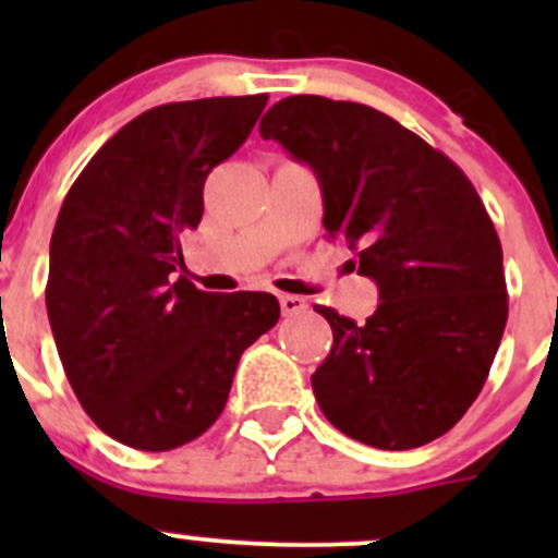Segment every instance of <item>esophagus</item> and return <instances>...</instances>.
I'll list each match as a JSON object with an SVG mask.
<instances>
[{
  "label": "esophagus",
  "instance_id": "esophagus-1",
  "mask_svg": "<svg viewBox=\"0 0 558 558\" xmlns=\"http://www.w3.org/2000/svg\"><path fill=\"white\" fill-rule=\"evenodd\" d=\"M280 311H283V315H300L307 311V300L296 294H280Z\"/></svg>",
  "mask_w": 558,
  "mask_h": 558
}]
</instances>
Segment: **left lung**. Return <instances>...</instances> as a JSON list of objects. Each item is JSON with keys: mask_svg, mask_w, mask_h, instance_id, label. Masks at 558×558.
<instances>
[{"mask_svg": "<svg viewBox=\"0 0 558 558\" xmlns=\"http://www.w3.org/2000/svg\"><path fill=\"white\" fill-rule=\"evenodd\" d=\"M324 194V229L378 283L367 324L318 305L329 356L313 373L326 418L353 440L408 451L446 435L488 378L505 324L502 245L475 185L386 112L313 94L258 123Z\"/></svg>", "mask_w": 558, "mask_h": 558, "instance_id": "1", "label": "left lung"}]
</instances>
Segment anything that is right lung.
<instances>
[{
    "label": "right lung",
    "mask_w": 558,
    "mask_h": 558,
    "mask_svg": "<svg viewBox=\"0 0 558 558\" xmlns=\"http://www.w3.org/2000/svg\"><path fill=\"white\" fill-rule=\"evenodd\" d=\"M264 105L253 94L145 110L64 196L48 320L77 402L123 446L172 451L210 429L243 351L278 324L272 294H207L180 275L207 174L245 143Z\"/></svg>",
    "instance_id": "obj_1"
}]
</instances>
